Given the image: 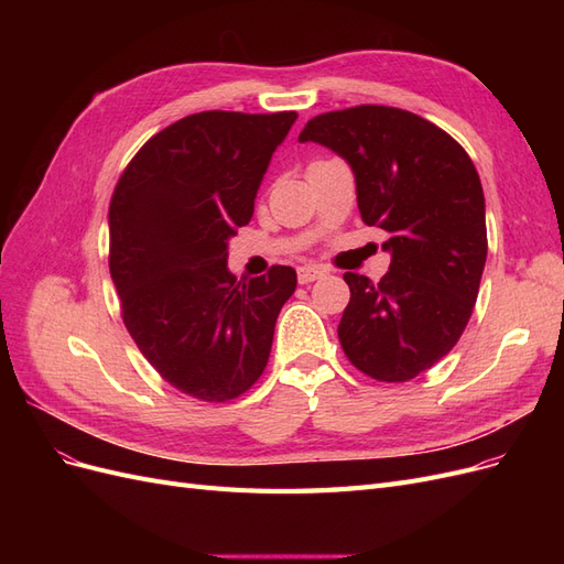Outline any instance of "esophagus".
<instances>
[{
	"label": "esophagus",
	"mask_w": 564,
	"mask_h": 564,
	"mask_svg": "<svg viewBox=\"0 0 564 564\" xmlns=\"http://www.w3.org/2000/svg\"><path fill=\"white\" fill-rule=\"evenodd\" d=\"M322 275H324L322 268H315V265H303V268H299V282H301V284H311V282L319 280Z\"/></svg>",
	"instance_id": "34e87169"
}]
</instances>
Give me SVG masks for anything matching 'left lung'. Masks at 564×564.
I'll use <instances>...</instances> for the list:
<instances>
[{
    "label": "left lung",
    "instance_id": "8db88e82",
    "mask_svg": "<svg viewBox=\"0 0 564 564\" xmlns=\"http://www.w3.org/2000/svg\"><path fill=\"white\" fill-rule=\"evenodd\" d=\"M299 141L344 158L367 226L390 237L381 282L346 272L338 324L348 360L402 383L440 362L464 334L487 261L485 195L468 152L414 112L355 106L313 117Z\"/></svg>",
    "mask_w": 564,
    "mask_h": 564
}]
</instances>
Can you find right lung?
<instances>
[{
	"label": "right lung",
	"mask_w": 564,
	"mask_h": 564,
	"mask_svg": "<svg viewBox=\"0 0 564 564\" xmlns=\"http://www.w3.org/2000/svg\"><path fill=\"white\" fill-rule=\"evenodd\" d=\"M296 112L207 110L135 152L110 199V275L122 319L160 377L204 402L240 398L263 373L296 270L237 280L228 240L253 216L272 152Z\"/></svg>",
	"instance_id": "obj_1"
}]
</instances>
